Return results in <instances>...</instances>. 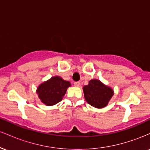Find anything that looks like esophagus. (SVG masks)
I'll return each mask as SVG.
<instances>
[{
  "label": "esophagus",
  "mask_w": 150,
  "mask_h": 150,
  "mask_svg": "<svg viewBox=\"0 0 150 150\" xmlns=\"http://www.w3.org/2000/svg\"><path fill=\"white\" fill-rule=\"evenodd\" d=\"M80 82H74V85L75 86V87H79V86H80Z\"/></svg>",
  "instance_id": "esophagus-1"
}]
</instances>
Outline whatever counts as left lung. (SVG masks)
<instances>
[{"label":"left lung","mask_w":150,"mask_h":150,"mask_svg":"<svg viewBox=\"0 0 150 150\" xmlns=\"http://www.w3.org/2000/svg\"><path fill=\"white\" fill-rule=\"evenodd\" d=\"M83 91L87 102L98 108L107 106L113 95V91L111 87L105 85L97 79L89 81L88 85L84 86Z\"/></svg>","instance_id":"8db88e82"}]
</instances>
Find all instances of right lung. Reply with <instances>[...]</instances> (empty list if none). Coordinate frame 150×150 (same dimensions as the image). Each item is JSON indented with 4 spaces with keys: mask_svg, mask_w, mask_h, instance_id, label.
<instances>
[{
    "mask_svg": "<svg viewBox=\"0 0 150 150\" xmlns=\"http://www.w3.org/2000/svg\"><path fill=\"white\" fill-rule=\"evenodd\" d=\"M71 86L69 81L59 76L52 77L37 87V93L40 100L46 106H53L63 99L67 89Z\"/></svg>",
    "mask_w": 150,
    "mask_h": 150,
    "instance_id": "1",
    "label": "right lung"
}]
</instances>
